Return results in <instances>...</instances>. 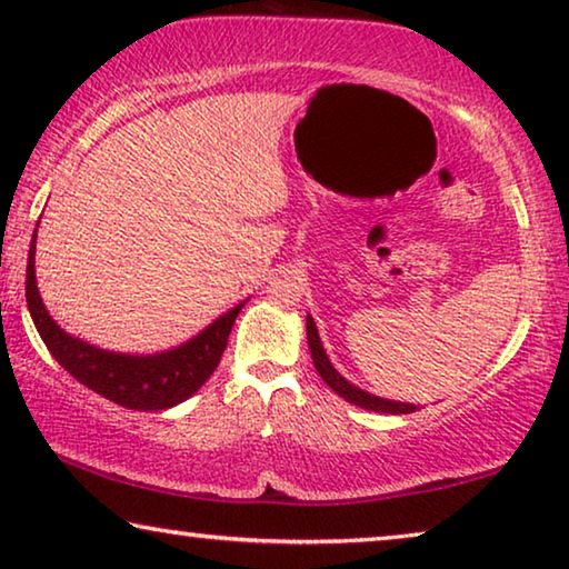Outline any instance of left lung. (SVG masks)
<instances>
[{
  "label": "left lung",
  "mask_w": 569,
  "mask_h": 569,
  "mask_svg": "<svg viewBox=\"0 0 569 569\" xmlns=\"http://www.w3.org/2000/svg\"><path fill=\"white\" fill-rule=\"evenodd\" d=\"M306 339H308V349H311V359L316 371L321 373V379L329 383V387L343 397L346 401L356 403V407L361 409H369V411H381V413H411L417 411L413 403H403V401H391V399H381V397H373V393L363 391L359 387H353L351 381H346L339 371L333 369V363L329 356L323 351V343H321V336L319 329H316V323L311 319V313L306 316Z\"/></svg>",
  "instance_id": "8db88e82"
}]
</instances>
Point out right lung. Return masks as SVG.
<instances>
[{"label":"right lung","instance_id":"add662e5","mask_svg":"<svg viewBox=\"0 0 569 569\" xmlns=\"http://www.w3.org/2000/svg\"><path fill=\"white\" fill-rule=\"evenodd\" d=\"M34 248H37V228L27 256V308L40 331L42 341L64 371L84 383V387L98 391L100 397L120 403L124 409L134 411H162L176 407V403L190 399L216 371L228 346L230 329H233L236 316L246 301L230 308L223 316L206 326L190 341L176 346L170 351H158L148 356L138 353H118L100 349L88 341L77 339L57 326V321L47 311L37 288L34 276Z\"/></svg>","mask_w":569,"mask_h":569}]
</instances>
